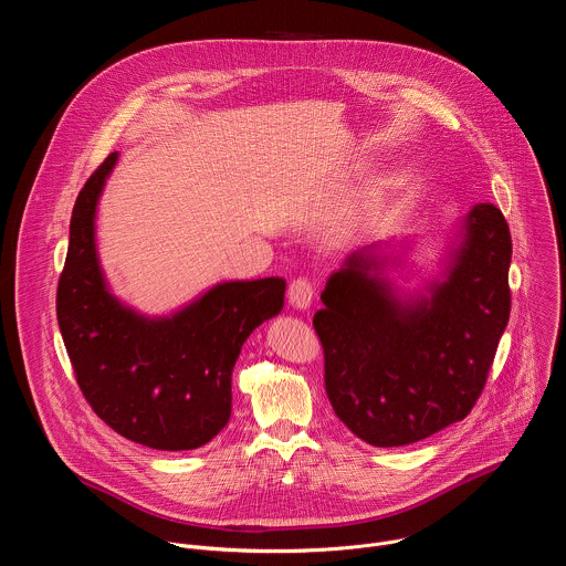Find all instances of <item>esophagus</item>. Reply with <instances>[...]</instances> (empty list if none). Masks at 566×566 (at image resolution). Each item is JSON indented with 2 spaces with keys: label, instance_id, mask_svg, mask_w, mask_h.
I'll use <instances>...</instances> for the list:
<instances>
[{
  "label": "esophagus",
  "instance_id": "obj_1",
  "mask_svg": "<svg viewBox=\"0 0 566 566\" xmlns=\"http://www.w3.org/2000/svg\"><path fill=\"white\" fill-rule=\"evenodd\" d=\"M313 297H315V286H313L306 277H300V280H295V282L289 286V302H291V306H295V308L306 311V308L311 306Z\"/></svg>",
  "mask_w": 566,
  "mask_h": 566
}]
</instances>
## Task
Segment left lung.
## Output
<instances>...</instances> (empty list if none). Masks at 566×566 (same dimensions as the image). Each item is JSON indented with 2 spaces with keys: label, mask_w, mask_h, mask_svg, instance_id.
Listing matches in <instances>:
<instances>
[{
  "label": "left lung",
  "mask_w": 566,
  "mask_h": 566,
  "mask_svg": "<svg viewBox=\"0 0 566 566\" xmlns=\"http://www.w3.org/2000/svg\"><path fill=\"white\" fill-rule=\"evenodd\" d=\"M443 277L400 293L380 247L352 253L313 315L336 417L376 448L417 443L468 417L511 315V230L476 203L459 223Z\"/></svg>",
  "instance_id": "1"
}]
</instances>
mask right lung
Instances as JSON below:
<instances>
[{
    "mask_svg": "<svg viewBox=\"0 0 566 566\" xmlns=\"http://www.w3.org/2000/svg\"><path fill=\"white\" fill-rule=\"evenodd\" d=\"M118 160L112 151L80 190L57 282V325L92 410L154 450H195L230 419L232 367L247 338L284 306L286 282H221L164 317L125 306L96 251V208Z\"/></svg>",
    "mask_w": 566,
    "mask_h": 566,
    "instance_id": "obj_1",
    "label": "right lung"
}]
</instances>
